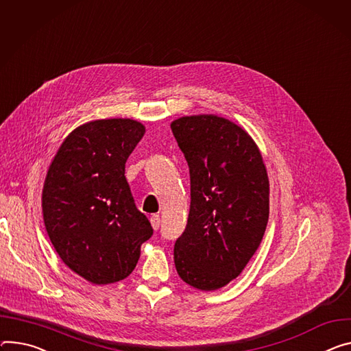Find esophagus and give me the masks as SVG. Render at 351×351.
<instances>
[{
  "label": "esophagus",
  "instance_id": "1",
  "mask_svg": "<svg viewBox=\"0 0 351 351\" xmlns=\"http://www.w3.org/2000/svg\"><path fill=\"white\" fill-rule=\"evenodd\" d=\"M149 221H151V227L156 231L158 228H159V215H152L151 218H149Z\"/></svg>",
  "mask_w": 351,
  "mask_h": 351
}]
</instances>
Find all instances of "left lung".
Returning a JSON list of instances; mask_svg holds the SVG:
<instances>
[{
    "label": "left lung",
    "instance_id": "obj_1",
    "mask_svg": "<svg viewBox=\"0 0 351 351\" xmlns=\"http://www.w3.org/2000/svg\"><path fill=\"white\" fill-rule=\"evenodd\" d=\"M171 129L189 165L192 197L175 267L193 289L215 291L242 273L263 239L267 169L256 143L226 117L183 116Z\"/></svg>",
    "mask_w": 351,
    "mask_h": 351
}]
</instances>
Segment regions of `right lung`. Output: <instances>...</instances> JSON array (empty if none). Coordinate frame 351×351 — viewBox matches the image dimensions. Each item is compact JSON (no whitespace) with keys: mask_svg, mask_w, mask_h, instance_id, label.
<instances>
[{"mask_svg":"<svg viewBox=\"0 0 351 351\" xmlns=\"http://www.w3.org/2000/svg\"><path fill=\"white\" fill-rule=\"evenodd\" d=\"M145 134L133 119H101L74 129L47 169L42 211L47 235L64 265L105 285L134 270L152 235L124 176L125 161Z\"/></svg>","mask_w":351,"mask_h":351,"instance_id":"1","label":"right lung"}]
</instances>
